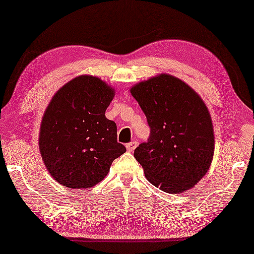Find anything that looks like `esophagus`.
I'll return each instance as SVG.
<instances>
[{
	"instance_id": "34e87169",
	"label": "esophagus",
	"mask_w": 254,
	"mask_h": 254,
	"mask_svg": "<svg viewBox=\"0 0 254 254\" xmlns=\"http://www.w3.org/2000/svg\"><path fill=\"white\" fill-rule=\"evenodd\" d=\"M137 145H138V143H137L136 141H133V142H131V143L127 144V152H130V153L134 152V149H135V148L137 147Z\"/></svg>"
}]
</instances>
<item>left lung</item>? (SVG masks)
I'll return each mask as SVG.
<instances>
[{
  "label": "left lung",
  "mask_w": 254,
  "mask_h": 254,
  "mask_svg": "<svg viewBox=\"0 0 254 254\" xmlns=\"http://www.w3.org/2000/svg\"><path fill=\"white\" fill-rule=\"evenodd\" d=\"M130 91L150 127L148 142L134 150L146 179L170 194L190 190L206 174L214 156V128L205 102L187 83L165 73Z\"/></svg>",
  "instance_id": "left-lung-1"
}]
</instances>
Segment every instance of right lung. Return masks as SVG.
I'll return each instance as SVG.
<instances>
[{"label": "right lung", "mask_w": 254, "mask_h": 254, "mask_svg": "<svg viewBox=\"0 0 254 254\" xmlns=\"http://www.w3.org/2000/svg\"><path fill=\"white\" fill-rule=\"evenodd\" d=\"M115 88L80 75L52 97L42 117L39 150L48 171L68 189H89L104 180L112 161L126 153L117 124L105 113Z\"/></svg>", "instance_id": "add662e5"}]
</instances>
